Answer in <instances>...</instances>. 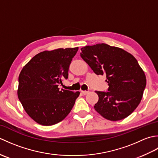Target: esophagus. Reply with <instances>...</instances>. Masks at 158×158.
Listing matches in <instances>:
<instances>
[{
	"label": "esophagus",
	"mask_w": 158,
	"mask_h": 158,
	"mask_svg": "<svg viewBox=\"0 0 158 158\" xmlns=\"http://www.w3.org/2000/svg\"><path fill=\"white\" fill-rule=\"evenodd\" d=\"M81 93L83 94V95H86V94H88L89 93V92L88 91H83V90H82Z\"/></svg>",
	"instance_id": "34e87169"
}]
</instances>
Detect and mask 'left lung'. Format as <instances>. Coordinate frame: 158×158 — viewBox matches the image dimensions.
<instances>
[{
  "label": "left lung",
  "mask_w": 158,
  "mask_h": 158,
  "mask_svg": "<svg viewBox=\"0 0 158 158\" xmlns=\"http://www.w3.org/2000/svg\"><path fill=\"white\" fill-rule=\"evenodd\" d=\"M80 53L96 75H106L107 92L96 91L94 109L105 119L119 121L139 106L146 86L145 73L130 53L105 43L85 46Z\"/></svg>",
  "instance_id": "left-lung-1"
}]
</instances>
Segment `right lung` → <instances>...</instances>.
I'll return each mask as SVG.
<instances>
[{
  "label": "right lung",
  "mask_w": 158,
  "mask_h": 158,
  "mask_svg": "<svg viewBox=\"0 0 158 158\" xmlns=\"http://www.w3.org/2000/svg\"><path fill=\"white\" fill-rule=\"evenodd\" d=\"M79 48L44 51L35 56L19 75L18 96L25 111L41 125L52 126L69 115L79 92L60 90Z\"/></svg>",
  "instance_id": "right-lung-1"
}]
</instances>
